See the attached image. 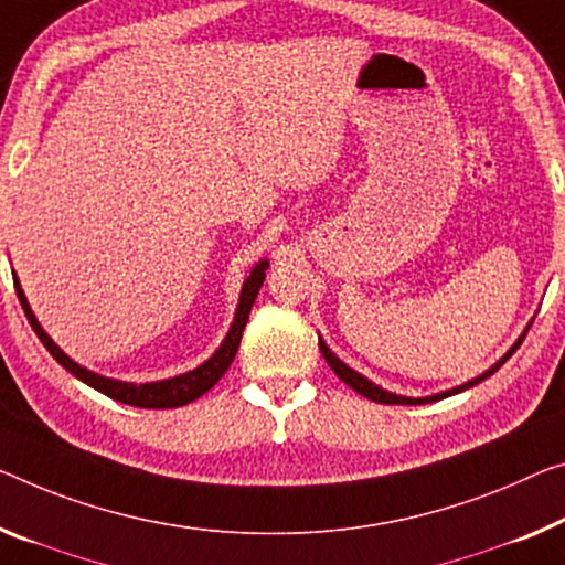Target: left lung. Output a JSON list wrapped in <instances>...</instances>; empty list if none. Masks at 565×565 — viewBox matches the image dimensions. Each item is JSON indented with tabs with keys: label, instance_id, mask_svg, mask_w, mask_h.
<instances>
[{
	"label": "left lung",
	"instance_id": "obj_1",
	"mask_svg": "<svg viewBox=\"0 0 565 565\" xmlns=\"http://www.w3.org/2000/svg\"><path fill=\"white\" fill-rule=\"evenodd\" d=\"M533 326V320L531 323L525 326V331L520 333V338L518 341L510 345V351L502 355L500 361H494L492 366L484 371V373H480V376L477 379H472V381H465L462 386H455V388H447V392H439V394H431V396H402V394H394V392H386L384 386H379V384H373L371 379H366L363 376V373H359V371H353L349 363H343L341 359H338V355L328 349L326 345V341L323 338L318 335V345H320V353H323V359L328 361V366L333 369V373L338 379L343 381V384H349L355 394H361V396H366V398H371V402H376V404H402V406H419V404H431V402H439V398H447V396H452V394H459V392H465V388H472V386H477L480 384V381H484L488 376H492L494 371H498L502 363H505L510 355H513L518 349H520V343H523V338H525V333H527V328Z\"/></svg>",
	"mask_w": 565,
	"mask_h": 565
}]
</instances>
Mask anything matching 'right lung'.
I'll use <instances>...</instances> for the list:
<instances>
[{
    "mask_svg": "<svg viewBox=\"0 0 565 565\" xmlns=\"http://www.w3.org/2000/svg\"><path fill=\"white\" fill-rule=\"evenodd\" d=\"M267 267H270V263H267V257H263L253 267V270H249L247 280L242 282L239 302H237V310H234V320H232L230 331H227V335H224V341L220 343V349H216L210 359L202 363V366H196L186 373H179V376H171V379L146 381V384L108 379V376H103V373H95L90 369L81 366L77 361H73L71 355L60 349V345L45 333V328L40 326V320L34 318V312L28 302V295H24L22 285H20V277H17V273L12 277H14L17 298H20V306L24 310V316H28V320H30L32 331L38 333L42 345H45L52 359H55L60 366H63L65 371H71L75 379H81L83 384H88L90 388H95V392L116 398V402H120V404L141 406V409H173V406H184L210 392L216 381L224 376V371L232 366L234 355H237V349H239V341H242V331H245V326L249 320V310H253V302L265 282Z\"/></svg>",
    "mask_w": 565,
    "mask_h": 565,
    "instance_id": "1",
    "label": "right lung"
}]
</instances>
